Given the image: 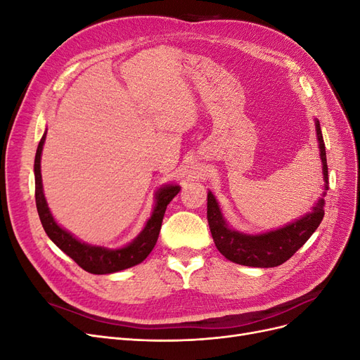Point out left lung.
I'll return each instance as SVG.
<instances>
[{"label":"left lung","instance_id":"obj_1","mask_svg":"<svg viewBox=\"0 0 360 360\" xmlns=\"http://www.w3.org/2000/svg\"><path fill=\"white\" fill-rule=\"evenodd\" d=\"M315 132H317L323 163L324 197L326 191H329V171L319 120H315ZM323 207L324 198H320L312 207L311 213L285 226L263 234H243L228 226L216 198L209 191L207 193V221H209L216 248L226 259L249 267H276L296 254V250L307 243L308 238L317 230L324 216Z\"/></svg>","mask_w":360,"mask_h":360}]
</instances>
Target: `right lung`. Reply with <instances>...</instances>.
<instances>
[{"instance_id":"add662e5","label":"right lung","mask_w":360,"mask_h":360,"mask_svg":"<svg viewBox=\"0 0 360 360\" xmlns=\"http://www.w3.org/2000/svg\"><path fill=\"white\" fill-rule=\"evenodd\" d=\"M45 135L41 136L34 159V177H36V205L40 222L43 225V230L46 231L48 237L56 243L64 254L69 255L76 264L82 267L85 271L94 275H106L114 274V271L124 270L129 267H134L147 258V255L153 250L159 231L163 221V214H165L167 205L171 200L180 192L179 184H168L163 186L156 192V204L153 213H151L150 219L147 221L144 230L139 233L132 243L126 245L120 249H108L103 246H93L79 242L78 238L73 237L69 231L61 228L53 216L49 212V207L43 193V184H41V172H40V158L43 144H45Z\"/></svg>"}]
</instances>
